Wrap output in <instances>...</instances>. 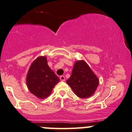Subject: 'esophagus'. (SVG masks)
I'll list each match as a JSON object with an SVG mask.
<instances>
[{
    "label": "esophagus",
    "instance_id": "1",
    "mask_svg": "<svg viewBox=\"0 0 132 132\" xmlns=\"http://www.w3.org/2000/svg\"><path fill=\"white\" fill-rule=\"evenodd\" d=\"M65 77L63 76V75H62V76L60 77V80H61V81H65Z\"/></svg>",
    "mask_w": 132,
    "mask_h": 132
}]
</instances>
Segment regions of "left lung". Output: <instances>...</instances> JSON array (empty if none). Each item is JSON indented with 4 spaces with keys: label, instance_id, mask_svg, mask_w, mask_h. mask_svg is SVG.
<instances>
[{
    "label": "left lung",
    "instance_id": "obj_1",
    "mask_svg": "<svg viewBox=\"0 0 132 132\" xmlns=\"http://www.w3.org/2000/svg\"><path fill=\"white\" fill-rule=\"evenodd\" d=\"M66 82L77 97L88 98L95 93L99 80L88 64L80 60L75 62L71 76Z\"/></svg>",
    "mask_w": 132,
    "mask_h": 132
}]
</instances>
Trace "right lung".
<instances>
[{"label":"right lung","instance_id":"right-lung-1","mask_svg":"<svg viewBox=\"0 0 132 132\" xmlns=\"http://www.w3.org/2000/svg\"><path fill=\"white\" fill-rule=\"evenodd\" d=\"M26 80L29 92L37 98L43 99L52 93V89L60 79L48 65L46 57L40 56L31 64Z\"/></svg>","mask_w":132,"mask_h":132}]
</instances>
